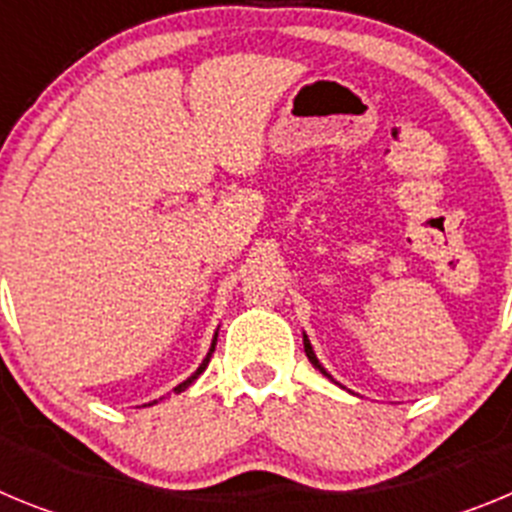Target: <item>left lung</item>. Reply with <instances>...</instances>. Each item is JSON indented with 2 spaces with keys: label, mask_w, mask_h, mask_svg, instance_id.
Instances as JSON below:
<instances>
[{
  "label": "left lung",
  "mask_w": 512,
  "mask_h": 512,
  "mask_svg": "<svg viewBox=\"0 0 512 512\" xmlns=\"http://www.w3.org/2000/svg\"><path fill=\"white\" fill-rule=\"evenodd\" d=\"M302 343H305V354H307V359H310V364L315 366V369H318L320 374H325V377H328V379H333V377H330L328 372H325V366L320 364V361H318V356H315V351H312V343H310V338H307L305 333H302Z\"/></svg>",
  "instance_id": "8db88e82"
}]
</instances>
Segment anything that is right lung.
<instances>
[{"label":"right lung","instance_id":"add662e5","mask_svg":"<svg viewBox=\"0 0 512 512\" xmlns=\"http://www.w3.org/2000/svg\"><path fill=\"white\" fill-rule=\"evenodd\" d=\"M215 343H217V330H215V338H212V346H210V351H207V356H205V359H202V364L197 366V372H194L192 377H187V379H184L182 384H176V387H174V392H176V395H179V392H184V390H187L189 384H194V379H197V377H200L202 372H205V369H207V364H210V359H212V351H215ZM153 402H158V400H153ZM153 402H148V405H153Z\"/></svg>","mask_w":512,"mask_h":512}]
</instances>
